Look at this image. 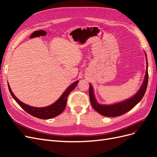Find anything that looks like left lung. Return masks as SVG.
I'll use <instances>...</instances> for the list:
<instances>
[{"label": "left lung", "mask_w": 157, "mask_h": 157, "mask_svg": "<svg viewBox=\"0 0 157 157\" xmlns=\"http://www.w3.org/2000/svg\"><path fill=\"white\" fill-rule=\"evenodd\" d=\"M146 58H147V55ZM148 63L147 62V70L145 76L144 81L143 82V84L141 85L140 89L137 93L132 98L127 99L124 101H122L118 103L113 104V105H101L99 104L95 99L93 88L92 85L90 84L89 86V96H90V99L91 105L93 107V108L96 110L97 112H98L99 114H101V115H103L105 117H118L123 115L127 112L129 111L130 110L134 107L137 103H138L141 99L143 98L144 94L146 92L147 84H148Z\"/></svg>", "instance_id": "left-lung-1"}]
</instances>
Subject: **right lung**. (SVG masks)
<instances>
[{
    "label": "right lung",
    "instance_id": "1",
    "mask_svg": "<svg viewBox=\"0 0 157 157\" xmlns=\"http://www.w3.org/2000/svg\"><path fill=\"white\" fill-rule=\"evenodd\" d=\"M78 81H76L73 82L72 84L69 86V88L65 90L64 93L62 94L59 99L57 101H56L52 105L45 107H31L27 105V104L23 103L21 101L15 96L11 90V88L10 87V85L8 84L9 91H10L12 98L15 99L16 101L19 104L23 110H25L27 113H29V115L40 118V119H50V118H54L56 116L59 115V114L62 113L67 105V97L71 92H72V90H74V88L77 86Z\"/></svg>",
    "mask_w": 157,
    "mask_h": 157
}]
</instances>
